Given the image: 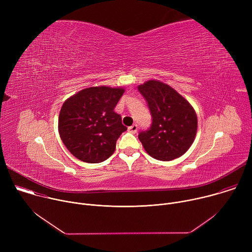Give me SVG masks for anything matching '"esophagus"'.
I'll use <instances>...</instances> for the list:
<instances>
[{
  "label": "esophagus",
  "instance_id": "34e87169",
  "mask_svg": "<svg viewBox=\"0 0 252 252\" xmlns=\"http://www.w3.org/2000/svg\"><path fill=\"white\" fill-rule=\"evenodd\" d=\"M137 128H138V126H137V125H132L131 126H128V131L129 132H131V133H135L136 131H137Z\"/></svg>",
  "mask_w": 252,
  "mask_h": 252
}]
</instances>
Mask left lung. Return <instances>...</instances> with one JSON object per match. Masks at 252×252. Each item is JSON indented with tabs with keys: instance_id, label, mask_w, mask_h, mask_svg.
I'll use <instances>...</instances> for the list:
<instances>
[{
	"instance_id": "obj_1",
	"label": "left lung",
	"mask_w": 252,
	"mask_h": 252,
	"mask_svg": "<svg viewBox=\"0 0 252 252\" xmlns=\"http://www.w3.org/2000/svg\"><path fill=\"white\" fill-rule=\"evenodd\" d=\"M138 92L145 97L152 115V125L138 138L147 153L156 159L168 161L182 157L192 145L197 118L189 102L169 86L149 81Z\"/></svg>"
}]
</instances>
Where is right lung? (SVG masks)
I'll use <instances>...</instances> for the list:
<instances>
[{"label": "right lung", "instance_id": "1", "mask_svg": "<svg viewBox=\"0 0 252 252\" xmlns=\"http://www.w3.org/2000/svg\"><path fill=\"white\" fill-rule=\"evenodd\" d=\"M124 93L119 88L93 87L63 102L59 132L71 155L85 162L98 163L114 154L118 138L127 129L114 112Z\"/></svg>", "mask_w": 252, "mask_h": 252}]
</instances>
